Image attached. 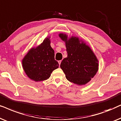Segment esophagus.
<instances>
[{
  "label": "esophagus",
  "mask_w": 121,
  "mask_h": 121,
  "mask_svg": "<svg viewBox=\"0 0 121 121\" xmlns=\"http://www.w3.org/2000/svg\"><path fill=\"white\" fill-rule=\"evenodd\" d=\"M58 62H59V65H60V64H61V60H59V61H58Z\"/></svg>",
  "instance_id": "1"
}]
</instances>
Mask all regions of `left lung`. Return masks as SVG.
<instances>
[{"label":"left lung","mask_w":121,"mask_h":121,"mask_svg":"<svg viewBox=\"0 0 121 121\" xmlns=\"http://www.w3.org/2000/svg\"><path fill=\"white\" fill-rule=\"evenodd\" d=\"M61 39L65 42L67 57L62 60L60 67L66 78L77 85L88 83L96 75L99 69V61L86 43L79 38H68L65 34H59Z\"/></svg>","instance_id":"left-lung-1"}]
</instances>
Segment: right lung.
Here are the masks:
<instances>
[{
    "label": "right lung",
    "mask_w": 121,
    "mask_h": 121,
    "mask_svg": "<svg viewBox=\"0 0 121 121\" xmlns=\"http://www.w3.org/2000/svg\"><path fill=\"white\" fill-rule=\"evenodd\" d=\"M54 56L50 38H46L41 44L31 48L24 56L22 60L24 71L30 79L36 82L48 79L59 66Z\"/></svg>",
    "instance_id": "1"
}]
</instances>
